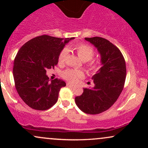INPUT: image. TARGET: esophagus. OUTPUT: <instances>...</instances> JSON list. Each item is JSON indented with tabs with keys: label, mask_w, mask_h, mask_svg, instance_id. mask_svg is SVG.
<instances>
[{
	"label": "esophagus",
	"mask_w": 148,
	"mask_h": 148,
	"mask_svg": "<svg viewBox=\"0 0 148 148\" xmlns=\"http://www.w3.org/2000/svg\"><path fill=\"white\" fill-rule=\"evenodd\" d=\"M67 86H68V87H71V88H73L74 87V85L70 84V83H67Z\"/></svg>",
	"instance_id": "obj_1"
}]
</instances>
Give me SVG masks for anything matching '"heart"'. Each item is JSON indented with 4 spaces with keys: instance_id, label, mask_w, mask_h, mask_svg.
Masks as SVG:
<instances>
[{
    "instance_id": "b5f03b06",
    "label": "heart",
    "mask_w": 148,
    "mask_h": 148,
    "mask_svg": "<svg viewBox=\"0 0 148 148\" xmlns=\"http://www.w3.org/2000/svg\"><path fill=\"white\" fill-rule=\"evenodd\" d=\"M74 49H76L79 57L83 61L89 60L87 63V67L90 71L96 72L98 70L99 67V64L94 60H90L95 55L94 49L91 46L86 45V44L81 43L74 46ZM67 55V49L64 48L61 51L60 54H59V62H63L65 60ZM84 75V72L79 69H68L62 73V76H63L64 79L72 83L76 82L78 79L80 78H82Z\"/></svg>"
}]
</instances>
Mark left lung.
I'll return each mask as SVG.
<instances>
[{
    "mask_svg": "<svg viewBox=\"0 0 148 148\" xmlns=\"http://www.w3.org/2000/svg\"><path fill=\"white\" fill-rule=\"evenodd\" d=\"M101 55V67L92 76L94 88H84L81 95L76 97L77 106L87 114L95 115L108 110L123 91L126 79V64L118 47L99 37H86Z\"/></svg>",
    "mask_w": 148,
    "mask_h": 148,
    "instance_id": "obj_1",
    "label": "left lung"
}]
</instances>
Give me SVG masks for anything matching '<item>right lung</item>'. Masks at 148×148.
I'll list each match as a JSON object with an SVG mask.
<instances>
[{"label": "right lung", "mask_w": 148, "mask_h": 148, "mask_svg": "<svg viewBox=\"0 0 148 148\" xmlns=\"http://www.w3.org/2000/svg\"><path fill=\"white\" fill-rule=\"evenodd\" d=\"M74 39L41 35L25 43L14 60L13 76L18 95L30 108L45 111L57 102L62 80L50 81L47 69L54 68L64 45Z\"/></svg>", "instance_id": "1"}]
</instances>
